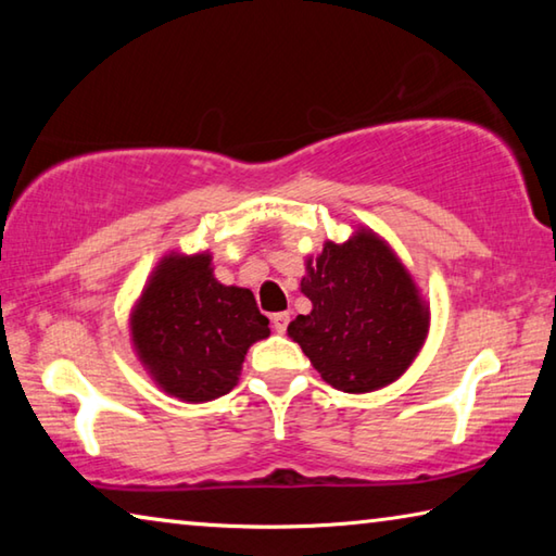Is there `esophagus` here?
I'll list each match as a JSON object with an SVG mask.
<instances>
[{"mask_svg": "<svg viewBox=\"0 0 556 556\" xmlns=\"http://www.w3.org/2000/svg\"><path fill=\"white\" fill-rule=\"evenodd\" d=\"M289 326V312H279V314H271V328H275L277 333H285Z\"/></svg>", "mask_w": 556, "mask_h": 556, "instance_id": "obj_1", "label": "esophagus"}]
</instances>
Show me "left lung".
Instances as JSON below:
<instances>
[{
  "mask_svg": "<svg viewBox=\"0 0 556 556\" xmlns=\"http://www.w3.org/2000/svg\"><path fill=\"white\" fill-rule=\"evenodd\" d=\"M301 291L314 308L287 331L336 390L384 388L425 343L429 312L419 291L388 244L368 230L345 244L326 242L316 262L308 260Z\"/></svg>",
  "mask_w": 556,
  "mask_h": 556,
  "instance_id": "1",
  "label": "left lung"
}]
</instances>
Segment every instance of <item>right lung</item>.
<instances>
[{"instance_id":"1","label":"right lung","mask_w":556,"mask_h":556,"mask_svg":"<svg viewBox=\"0 0 556 556\" xmlns=\"http://www.w3.org/2000/svg\"><path fill=\"white\" fill-rule=\"evenodd\" d=\"M269 336L250 289L213 277L211 255H168L144 289L131 341L159 388L184 402H208L238 382L248 348Z\"/></svg>"}]
</instances>
